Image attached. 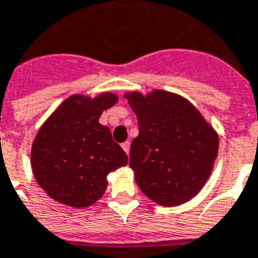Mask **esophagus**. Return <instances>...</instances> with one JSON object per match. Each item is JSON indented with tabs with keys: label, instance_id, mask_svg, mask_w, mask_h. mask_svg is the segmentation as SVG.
Masks as SVG:
<instances>
[{
	"label": "esophagus",
	"instance_id": "esophagus-1",
	"mask_svg": "<svg viewBox=\"0 0 258 258\" xmlns=\"http://www.w3.org/2000/svg\"><path fill=\"white\" fill-rule=\"evenodd\" d=\"M130 146H131V144H130L128 141H127V142H124V144H121V148H123V150L127 154L130 153Z\"/></svg>",
	"mask_w": 258,
	"mask_h": 258
}]
</instances>
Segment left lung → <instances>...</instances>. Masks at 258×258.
Here are the masks:
<instances>
[{
  "mask_svg": "<svg viewBox=\"0 0 258 258\" xmlns=\"http://www.w3.org/2000/svg\"><path fill=\"white\" fill-rule=\"evenodd\" d=\"M138 120L130 167L145 196L163 207L196 197L213 169L219 137L187 100L173 93L125 94Z\"/></svg>",
  "mask_w": 258,
  "mask_h": 258,
  "instance_id": "1",
  "label": "left lung"
}]
</instances>
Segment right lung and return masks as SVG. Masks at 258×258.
<instances>
[{
	"mask_svg": "<svg viewBox=\"0 0 258 258\" xmlns=\"http://www.w3.org/2000/svg\"><path fill=\"white\" fill-rule=\"evenodd\" d=\"M117 95H71L43 123L31 149V167L49 197L74 208H87L104 196L108 173L128 163L127 154L98 123Z\"/></svg>",
	"mask_w": 258,
	"mask_h": 258,
	"instance_id": "right-lung-1",
	"label": "right lung"
}]
</instances>
